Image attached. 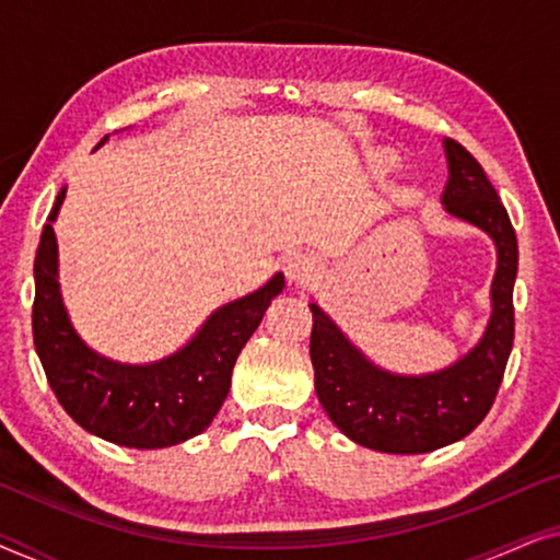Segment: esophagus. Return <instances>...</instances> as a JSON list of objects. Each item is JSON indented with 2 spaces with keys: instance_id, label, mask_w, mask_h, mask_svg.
Masks as SVG:
<instances>
[{
  "instance_id": "1",
  "label": "esophagus",
  "mask_w": 560,
  "mask_h": 560,
  "mask_svg": "<svg viewBox=\"0 0 560 560\" xmlns=\"http://www.w3.org/2000/svg\"><path fill=\"white\" fill-rule=\"evenodd\" d=\"M285 275L290 282L295 285H303V282H311L318 275V262L311 255H293L285 265Z\"/></svg>"
}]
</instances>
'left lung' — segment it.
Returning a JSON list of instances; mask_svg holds the SVG:
<instances>
[{
  "mask_svg": "<svg viewBox=\"0 0 560 560\" xmlns=\"http://www.w3.org/2000/svg\"><path fill=\"white\" fill-rule=\"evenodd\" d=\"M446 211L485 229L497 244L494 311L479 347L439 374L395 377L366 362L334 320L311 305L318 400L341 433L385 454H428L469 435L492 410L515 339V229L479 160L456 140H446Z\"/></svg>",
  "mask_w": 560,
  "mask_h": 560,
  "instance_id": "obj_1",
  "label": "left lung"
}]
</instances>
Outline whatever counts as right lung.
<instances>
[{"label":"right lung","instance_id":"right-lung-1","mask_svg":"<svg viewBox=\"0 0 560 560\" xmlns=\"http://www.w3.org/2000/svg\"><path fill=\"white\" fill-rule=\"evenodd\" d=\"M63 196L60 190L37 244L33 303L35 349L58 402L89 433L127 448H165L203 433L226 400L236 357L282 290V275L219 308L178 354L148 366L109 362L83 347L60 303L50 221Z\"/></svg>","mask_w":560,"mask_h":560}]
</instances>
